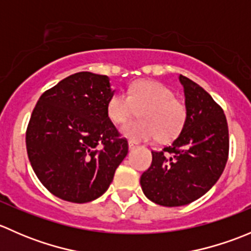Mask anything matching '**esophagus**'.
<instances>
[{
	"label": "esophagus",
	"instance_id": "obj_1",
	"mask_svg": "<svg viewBox=\"0 0 251 251\" xmlns=\"http://www.w3.org/2000/svg\"><path fill=\"white\" fill-rule=\"evenodd\" d=\"M136 147H137V143H135V142H132V141H128V149H130V151L135 149Z\"/></svg>",
	"mask_w": 251,
	"mask_h": 251
}]
</instances>
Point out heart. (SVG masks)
Instances as JSON below:
<instances>
[{
    "label": "heart",
    "instance_id": "obj_1",
    "mask_svg": "<svg viewBox=\"0 0 251 251\" xmlns=\"http://www.w3.org/2000/svg\"><path fill=\"white\" fill-rule=\"evenodd\" d=\"M141 109L142 120L126 124L121 128V133L132 142L156 137L163 142L175 140L186 125V105L176 100L173 90L156 81L135 82L127 93L114 95L107 105L108 116L118 125L126 123Z\"/></svg>",
    "mask_w": 251,
    "mask_h": 251
}]
</instances>
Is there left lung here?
I'll list each match as a JSON object with an SVG mask.
<instances>
[{
  "label": "left lung",
  "mask_w": 251,
  "mask_h": 251,
  "mask_svg": "<svg viewBox=\"0 0 251 251\" xmlns=\"http://www.w3.org/2000/svg\"><path fill=\"white\" fill-rule=\"evenodd\" d=\"M187 121L171 146L151 151V168L141 176L144 196L163 206H182L204 196L217 182L228 159V125L222 108L203 87L179 75Z\"/></svg>",
  "instance_id": "obj_1"
}]
</instances>
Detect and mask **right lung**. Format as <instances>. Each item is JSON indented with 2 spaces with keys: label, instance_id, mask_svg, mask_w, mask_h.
Here are the masks:
<instances>
[{
  "label": "right lung",
  "instance_id": "1",
  "mask_svg": "<svg viewBox=\"0 0 251 251\" xmlns=\"http://www.w3.org/2000/svg\"><path fill=\"white\" fill-rule=\"evenodd\" d=\"M107 75L81 72L42 93L26 128L32 170L58 198L88 203L102 196L128 151L107 113Z\"/></svg>",
  "mask_w": 251,
  "mask_h": 251
}]
</instances>
